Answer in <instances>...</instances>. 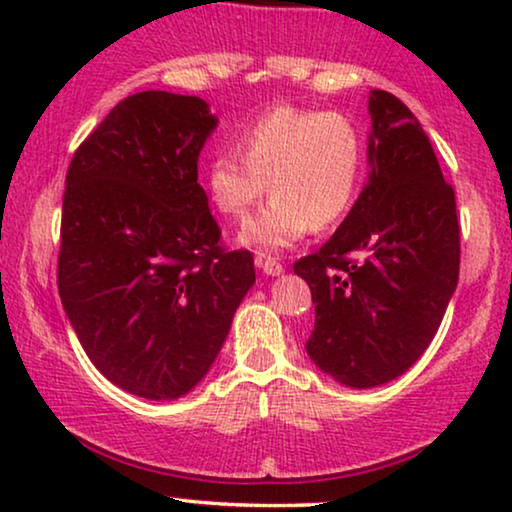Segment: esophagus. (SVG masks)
<instances>
[{
    "mask_svg": "<svg viewBox=\"0 0 512 512\" xmlns=\"http://www.w3.org/2000/svg\"><path fill=\"white\" fill-rule=\"evenodd\" d=\"M256 265L265 272V275H272V277L282 275V272H284V265L282 263L275 261V258H272V256H265V254H258L256 256Z\"/></svg>",
    "mask_w": 512,
    "mask_h": 512,
    "instance_id": "obj_1",
    "label": "esophagus"
}]
</instances>
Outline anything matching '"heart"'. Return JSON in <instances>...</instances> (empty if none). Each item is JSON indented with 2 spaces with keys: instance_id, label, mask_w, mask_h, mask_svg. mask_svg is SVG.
Returning a JSON list of instances; mask_svg holds the SVG:
<instances>
[{
  "instance_id": "1",
  "label": "heart",
  "mask_w": 512,
  "mask_h": 512,
  "mask_svg": "<svg viewBox=\"0 0 512 512\" xmlns=\"http://www.w3.org/2000/svg\"><path fill=\"white\" fill-rule=\"evenodd\" d=\"M363 165L366 142L352 118L340 111L277 107L244 128L237 151H219L209 160L205 186L212 205L235 221L268 188L272 198L244 223L240 240L282 249L310 228H331L349 212Z\"/></svg>"
}]
</instances>
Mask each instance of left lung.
Here are the masks:
<instances>
[{
    "label": "left lung",
    "mask_w": 512,
    "mask_h": 512,
    "mask_svg": "<svg viewBox=\"0 0 512 512\" xmlns=\"http://www.w3.org/2000/svg\"><path fill=\"white\" fill-rule=\"evenodd\" d=\"M370 177L319 251L293 263L310 284L307 354L368 389L403 375L431 345L459 282V216L422 123L387 90L368 100Z\"/></svg>",
    "instance_id": "left-lung-1"
}]
</instances>
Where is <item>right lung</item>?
<instances>
[{
    "instance_id": "1",
    "label": "right lung",
    "mask_w": 512,
    "mask_h": 512,
    "mask_svg": "<svg viewBox=\"0 0 512 512\" xmlns=\"http://www.w3.org/2000/svg\"><path fill=\"white\" fill-rule=\"evenodd\" d=\"M216 118L165 90L130 95L74 151L58 291L93 366L130 394L170 401L207 375L256 282L228 251L198 184Z\"/></svg>"
}]
</instances>
